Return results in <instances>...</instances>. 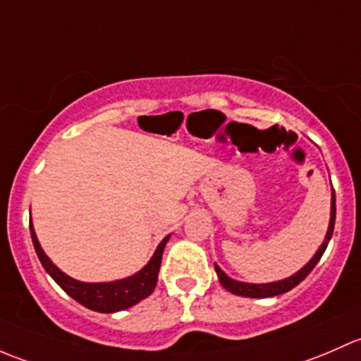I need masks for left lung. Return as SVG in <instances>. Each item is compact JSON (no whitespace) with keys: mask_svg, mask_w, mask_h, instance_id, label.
<instances>
[{"mask_svg":"<svg viewBox=\"0 0 361 361\" xmlns=\"http://www.w3.org/2000/svg\"><path fill=\"white\" fill-rule=\"evenodd\" d=\"M334 224H336V192L332 191V207H330V222H329V229H326V236L325 240H323V243L319 245L317 254L313 255V259H311L302 269L297 271L293 276H288L280 281H273V283H243V281H236L233 280V278H229L228 274H226L224 271L215 264V271H217L219 281H221V285L228 292L236 293V295H241V297H255V299H261V297H274V295H280V293L292 290L293 287H297V285H299L300 281H302L304 278L313 271V267L317 266L319 259H322L323 252H325L326 245H329L330 238L334 235Z\"/></svg>","mask_w":361,"mask_h":361,"instance_id":"obj_1","label":"left lung"}]
</instances>
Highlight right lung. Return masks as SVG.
<instances>
[{
  "instance_id": "add662e5",
  "label": "right lung",
  "mask_w": 361,
  "mask_h": 361,
  "mask_svg": "<svg viewBox=\"0 0 361 361\" xmlns=\"http://www.w3.org/2000/svg\"><path fill=\"white\" fill-rule=\"evenodd\" d=\"M29 229H31L32 245H35V250L38 254V259L43 264L44 271L76 302H80L81 306L88 307L92 311H99V313H116V311L126 310V307L135 306L137 302H140V300L146 299L147 295L153 293L156 281H158V271L159 266H161L163 250H165V245L170 238V235L163 238V241L158 245L151 261L139 273L133 274V276L123 278V280L118 281H109V283H85V281H78L74 278L68 276L66 273H62L47 257L38 238H36L31 221H29Z\"/></svg>"
}]
</instances>
